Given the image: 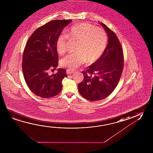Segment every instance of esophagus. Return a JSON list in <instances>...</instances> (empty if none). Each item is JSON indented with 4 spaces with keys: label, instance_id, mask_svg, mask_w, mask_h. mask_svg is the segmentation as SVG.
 Masks as SVG:
<instances>
[{
    "label": "esophagus",
    "instance_id": "obj_1",
    "mask_svg": "<svg viewBox=\"0 0 153 153\" xmlns=\"http://www.w3.org/2000/svg\"><path fill=\"white\" fill-rule=\"evenodd\" d=\"M75 71H76L75 69H68L67 70V74H68V75H70V74H73V73H74Z\"/></svg>",
    "mask_w": 153,
    "mask_h": 153
}]
</instances>
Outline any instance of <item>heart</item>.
<instances>
[{"mask_svg": "<svg viewBox=\"0 0 153 153\" xmlns=\"http://www.w3.org/2000/svg\"><path fill=\"white\" fill-rule=\"evenodd\" d=\"M71 40L78 42L75 53L63 58L61 65L63 67L74 69L86 61L93 63L102 55L108 43V36L102 28H97L88 23H80L68 30L67 35H60L57 39L56 48L60 55L67 51Z\"/></svg>", "mask_w": 153, "mask_h": 153, "instance_id": "heart-1", "label": "heart"}]
</instances>
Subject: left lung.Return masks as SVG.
I'll return each mask as SVG.
<instances>
[{
    "mask_svg": "<svg viewBox=\"0 0 153 153\" xmlns=\"http://www.w3.org/2000/svg\"><path fill=\"white\" fill-rule=\"evenodd\" d=\"M100 25L108 36V44L99 59L82 71L84 79L78 85L81 95L91 101L102 100L113 92L124 66L123 50L117 36L105 24Z\"/></svg>",
    "mask_w": 153,
    "mask_h": 153,
    "instance_id": "1",
    "label": "left lung"
}]
</instances>
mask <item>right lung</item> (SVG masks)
Segmentation results:
<instances>
[{"mask_svg":"<svg viewBox=\"0 0 153 153\" xmlns=\"http://www.w3.org/2000/svg\"><path fill=\"white\" fill-rule=\"evenodd\" d=\"M72 20L51 21L33 33L25 45L22 59V70L27 85L35 94L52 98L62 90V81L67 77L66 70L59 69L49 75L50 69L58 65L56 43L63 29Z\"/></svg>","mask_w":153,"mask_h":153,"instance_id":"obj_1","label":"right lung"}]
</instances>
